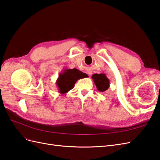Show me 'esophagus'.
<instances>
[{
	"mask_svg": "<svg viewBox=\"0 0 160 160\" xmlns=\"http://www.w3.org/2000/svg\"><path fill=\"white\" fill-rule=\"evenodd\" d=\"M88 74L90 76V75H91V74H92V72H91V71H90V70H89V71H88Z\"/></svg>",
	"mask_w": 160,
	"mask_h": 160,
	"instance_id": "obj_1",
	"label": "esophagus"
}]
</instances>
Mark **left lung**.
<instances>
[{
  "instance_id": "left-lung-1",
  "label": "left lung",
  "mask_w": 160,
  "mask_h": 160,
  "mask_svg": "<svg viewBox=\"0 0 160 160\" xmlns=\"http://www.w3.org/2000/svg\"><path fill=\"white\" fill-rule=\"evenodd\" d=\"M92 79L96 85V88L99 91L104 92L109 88V80L104 73L93 74L92 75Z\"/></svg>"
}]
</instances>
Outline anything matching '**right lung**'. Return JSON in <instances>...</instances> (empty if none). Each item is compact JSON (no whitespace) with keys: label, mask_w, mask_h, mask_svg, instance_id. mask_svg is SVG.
<instances>
[{"label":"right lung","mask_w":160,"mask_h":160,"mask_svg":"<svg viewBox=\"0 0 160 160\" xmlns=\"http://www.w3.org/2000/svg\"><path fill=\"white\" fill-rule=\"evenodd\" d=\"M88 75L77 69H65L60 72L56 81L59 93L65 94L74 88L77 80L86 77Z\"/></svg>","instance_id":"1"}]
</instances>
